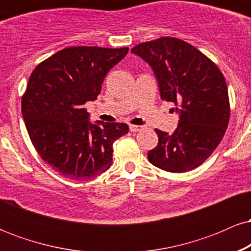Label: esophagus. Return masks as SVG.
<instances>
[{"label": "esophagus", "instance_id": "esophagus-1", "mask_svg": "<svg viewBox=\"0 0 251 251\" xmlns=\"http://www.w3.org/2000/svg\"><path fill=\"white\" fill-rule=\"evenodd\" d=\"M143 126H138V125H129V131L131 132H138L142 131Z\"/></svg>", "mask_w": 251, "mask_h": 251}]
</instances>
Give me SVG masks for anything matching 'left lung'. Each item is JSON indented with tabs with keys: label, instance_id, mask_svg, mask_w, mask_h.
Returning <instances> with one entry per match:
<instances>
[{
	"label": "left lung",
	"instance_id": "1",
	"mask_svg": "<svg viewBox=\"0 0 251 251\" xmlns=\"http://www.w3.org/2000/svg\"><path fill=\"white\" fill-rule=\"evenodd\" d=\"M153 70L160 98L179 114L172 134L155 129L158 145L149 151L152 165L181 174L203 164L221 143L230 119L226 79L208 56L176 37H160L131 50Z\"/></svg>",
	"mask_w": 251,
	"mask_h": 251
}]
</instances>
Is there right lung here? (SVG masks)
<instances>
[{
    "label": "right lung",
    "mask_w": 251,
    "mask_h": 251,
    "mask_svg": "<svg viewBox=\"0 0 251 251\" xmlns=\"http://www.w3.org/2000/svg\"><path fill=\"white\" fill-rule=\"evenodd\" d=\"M128 48L70 47L36 66L22 97L25 127L50 168L73 180H88L111 168L113 143L128 132L124 123H89L83 108L96 100L106 74Z\"/></svg>",
    "instance_id": "add662e5"
}]
</instances>
